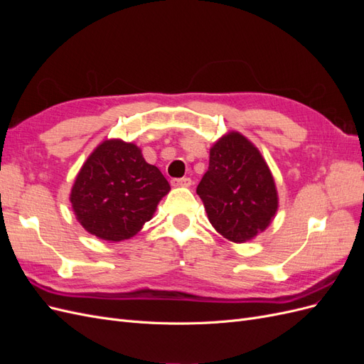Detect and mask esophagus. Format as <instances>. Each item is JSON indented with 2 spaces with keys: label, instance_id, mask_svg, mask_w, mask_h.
Returning <instances> with one entry per match:
<instances>
[{
  "label": "esophagus",
  "instance_id": "esophagus-1",
  "mask_svg": "<svg viewBox=\"0 0 364 364\" xmlns=\"http://www.w3.org/2000/svg\"><path fill=\"white\" fill-rule=\"evenodd\" d=\"M173 186H185V188H188L191 185V179L190 178H179V179H173L171 181Z\"/></svg>",
  "mask_w": 364,
  "mask_h": 364
}]
</instances>
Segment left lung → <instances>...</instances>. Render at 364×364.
<instances>
[{"label": "left lung", "mask_w": 364, "mask_h": 364, "mask_svg": "<svg viewBox=\"0 0 364 364\" xmlns=\"http://www.w3.org/2000/svg\"><path fill=\"white\" fill-rule=\"evenodd\" d=\"M209 222L234 243L257 237L278 211V191L259 150L229 132L209 150V167L197 185Z\"/></svg>", "instance_id": "1"}]
</instances>
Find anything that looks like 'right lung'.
<instances>
[{
  "mask_svg": "<svg viewBox=\"0 0 364 364\" xmlns=\"http://www.w3.org/2000/svg\"><path fill=\"white\" fill-rule=\"evenodd\" d=\"M170 191V183L141 149L121 139H106L77 174L70 194L73 211L87 232L123 241L138 234Z\"/></svg>",
  "mask_w": 364,
  "mask_h": 364,
  "instance_id": "1",
  "label": "right lung"
}]
</instances>
